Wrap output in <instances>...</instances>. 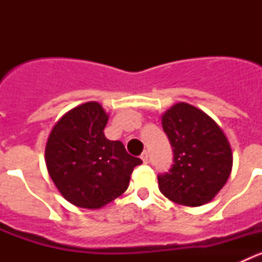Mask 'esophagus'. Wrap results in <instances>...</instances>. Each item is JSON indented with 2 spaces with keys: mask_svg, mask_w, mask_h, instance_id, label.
Masks as SVG:
<instances>
[{
  "mask_svg": "<svg viewBox=\"0 0 262 262\" xmlns=\"http://www.w3.org/2000/svg\"><path fill=\"white\" fill-rule=\"evenodd\" d=\"M140 159H142L143 160V163H147V161H148V152L147 151H144V152H143V154H142V156H140Z\"/></svg>",
  "mask_w": 262,
  "mask_h": 262,
  "instance_id": "esophagus-1",
  "label": "esophagus"
}]
</instances>
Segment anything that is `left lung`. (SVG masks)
I'll list each match as a JSON object with an SVG mask.
<instances>
[{
    "label": "left lung",
    "mask_w": 262,
    "mask_h": 262,
    "mask_svg": "<svg viewBox=\"0 0 262 262\" xmlns=\"http://www.w3.org/2000/svg\"><path fill=\"white\" fill-rule=\"evenodd\" d=\"M161 123L173 147V165L157 177L160 191L178 205L196 207L210 202L232 170V151L223 129L185 102L166 110Z\"/></svg>",
    "instance_id": "left-lung-1"
}]
</instances>
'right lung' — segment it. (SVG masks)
Segmentation results:
<instances>
[{
  "label": "right lung",
  "instance_id": "obj_1",
  "mask_svg": "<svg viewBox=\"0 0 262 262\" xmlns=\"http://www.w3.org/2000/svg\"><path fill=\"white\" fill-rule=\"evenodd\" d=\"M108 114L98 102L69 110L53 126L46 165L57 190L72 205L101 209L127 190L139 157L103 134Z\"/></svg>",
  "mask_w": 262,
  "mask_h": 262
}]
</instances>
